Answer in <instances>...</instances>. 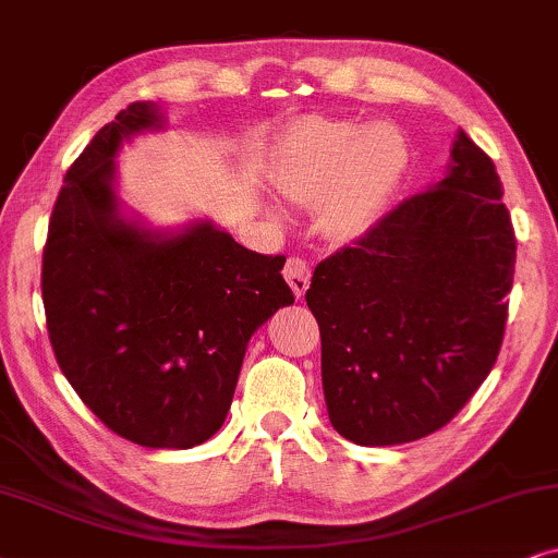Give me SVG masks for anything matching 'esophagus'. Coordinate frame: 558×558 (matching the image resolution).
Masks as SVG:
<instances>
[{
	"instance_id": "esophagus-1",
	"label": "esophagus",
	"mask_w": 558,
	"mask_h": 558,
	"mask_svg": "<svg viewBox=\"0 0 558 558\" xmlns=\"http://www.w3.org/2000/svg\"><path fill=\"white\" fill-rule=\"evenodd\" d=\"M283 278L288 280V286L293 288V293L301 295L308 291V283H311V267L303 257H288V263L283 267Z\"/></svg>"
}]
</instances>
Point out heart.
Listing matches in <instances>:
<instances>
[{"label": "heart", "mask_w": 558, "mask_h": 558, "mask_svg": "<svg viewBox=\"0 0 558 558\" xmlns=\"http://www.w3.org/2000/svg\"><path fill=\"white\" fill-rule=\"evenodd\" d=\"M411 150L392 124L333 122L306 117L288 132L275 183L295 204H322L337 236H360L380 219L403 181Z\"/></svg>", "instance_id": "obj_1"}]
</instances>
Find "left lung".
<instances>
[{
  "label": "left lung",
  "mask_w": 558,
  "mask_h": 558,
  "mask_svg": "<svg viewBox=\"0 0 558 558\" xmlns=\"http://www.w3.org/2000/svg\"><path fill=\"white\" fill-rule=\"evenodd\" d=\"M512 272L500 175L459 132L444 181L314 270L306 303L331 426L360 447L447 426L500 354Z\"/></svg>",
  "instance_id": "left-lung-1"
}]
</instances>
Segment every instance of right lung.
<instances>
[{"label": "right lung", "instance_id": "right-lung-1", "mask_svg": "<svg viewBox=\"0 0 558 558\" xmlns=\"http://www.w3.org/2000/svg\"><path fill=\"white\" fill-rule=\"evenodd\" d=\"M160 128L132 101L63 178L43 247V306L58 367L96 418L150 449H191L227 418L252 333L293 303L286 257L209 221L160 236L119 217L124 137Z\"/></svg>", "mask_w": 558, "mask_h": 558}]
</instances>
